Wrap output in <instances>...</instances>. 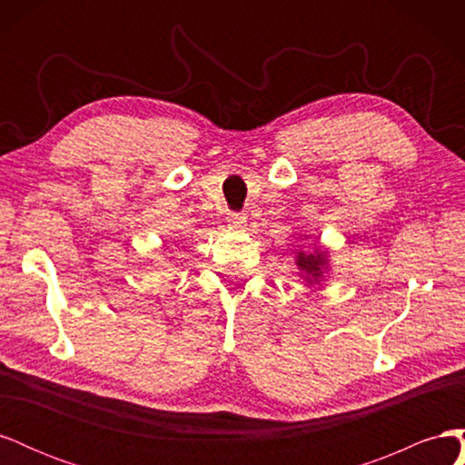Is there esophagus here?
<instances>
[{
    "mask_svg": "<svg viewBox=\"0 0 465 465\" xmlns=\"http://www.w3.org/2000/svg\"><path fill=\"white\" fill-rule=\"evenodd\" d=\"M227 223H229V229L242 231L246 227V215L244 213H229Z\"/></svg>",
    "mask_w": 465,
    "mask_h": 465,
    "instance_id": "obj_1",
    "label": "esophagus"
}]
</instances>
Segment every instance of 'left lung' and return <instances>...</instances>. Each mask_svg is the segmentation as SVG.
I'll return each mask as SVG.
<instances>
[{
	"label": "left lung",
	"instance_id": "obj_1",
	"mask_svg": "<svg viewBox=\"0 0 465 465\" xmlns=\"http://www.w3.org/2000/svg\"><path fill=\"white\" fill-rule=\"evenodd\" d=\"M297 265L301 270V275L306 279L308 285L318 283L323 277L328 265V252L326 250H316V252H297Z\"/></svg>",
	"mask_w": 465,
	"mask_h": 465
}]
</instances>
